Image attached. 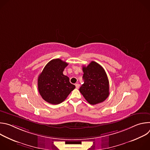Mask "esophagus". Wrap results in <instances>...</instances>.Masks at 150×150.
Listing matches in <instances>:
<instances>
[{"label": "esophagus", "mask_w": 150, "mask_h": 150, "mask_svg": "<svg viewBox=\"0 0 150 150\" xmlns=\"http://www.w3.org/2000/svg\"><path fill=\"white\" fill-rule=\"evenodd\" d=\"M75 87H76V89H78L79 87V83H76L75 84Z\"/></svg>", "instance_id": "34e87169"}]
</instances>
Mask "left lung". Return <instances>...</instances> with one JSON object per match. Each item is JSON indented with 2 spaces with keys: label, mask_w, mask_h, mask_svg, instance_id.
I'll return each instance as SVG.
<instances>
[{
  "label": "left lung",
  "mask_w": 150,
  "mask_h": 150,
  "mask_svg": "<svg viewBox=\"0 0 150 150\" xmlns=\"http://www.w3.org/2000/svg\"><path fill=\"white\" fill-rule=\"evenodd\" d=\"M84 83L79 88L80 93L90 104L103 102L109 95V82L103 68L92 61L87 67L83 66Z\"/></svg>",
  "instance_id": "8db88e82"
}]
</instances>
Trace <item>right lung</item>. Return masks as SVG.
<instances>
[{
	"label": "right lung",
	"mask_w": 150,
	"mask_h": 150,
	"mask_svg": "<svg viewBox=\"0 0 150 150\" xmlns=\"http://www.w3.org/2000/svg\"><path fill=\"white\" fill-rule=\"evenodd\" d=\"M68 63L60 59L50 60L38 77V90L41 97L52 104L65 100L75 88L63 72Z\"/></svg>",
	"instance_id": "right-lung-1"
}]
</instances>
